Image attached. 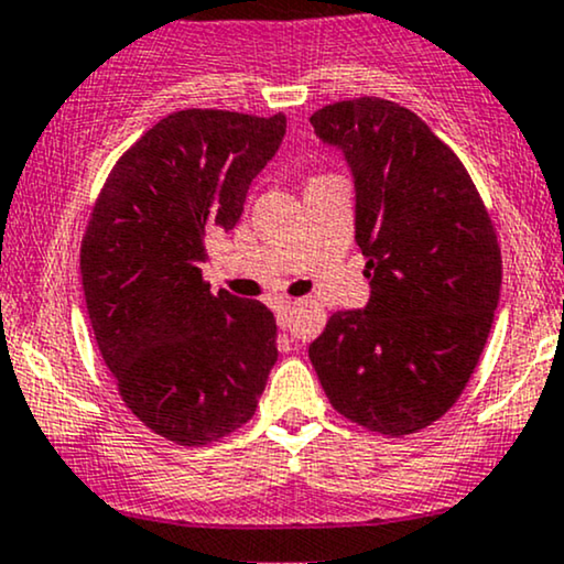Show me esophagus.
<instances>
[{"label":"esophagus","mask_w":564,"mask_h":564,"mask_svg":"<svg viewBox=\"0 0 564 564\" xmlns=\"http://www.w3.org/2000/svg\"><path fill=\"white\" fill-rule=\"evenodd\" d=\"M291 310H294V302H289V300L275 302V318H278V326H281V328L289 326Z\"/></svg>","instance_id":"esophagus-1"}]
</instances>
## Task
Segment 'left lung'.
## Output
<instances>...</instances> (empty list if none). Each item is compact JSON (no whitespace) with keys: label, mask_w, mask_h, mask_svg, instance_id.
Segmentation results:
<instances>
[{"label":"left lung","mask_w":564,"mask_h":564,"mask_svg":"<svg viewBox=\"0 0 564 564\" xmlns=\"http://www.w3.org/2000/svg\"><path fill=\"white\" fill-rule=\"evenodd\" d=\"M355 183V241L371 296L310 345L323 392L349 422L411 435L456 403L488 341L501 249L456 153L408 108L358 97L310 116Z\"/></svg>","instance_id":"left-lung-1"}]
</instances>
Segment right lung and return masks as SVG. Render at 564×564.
Instances as JSON below:
<instances>
[{
	"label": "right lung",
	"instance_id": "obj_1",
	"mask_svg": "<svg viewBox=\"0 0 564 564\" xmlns=\"http://www.w3.org/2000/svg\"><path fill=\"white\" fill-rule=\"evenodd\" d=\"M286 134L270 119L191 108L116 161L82 241V286L102 360L129 411L177 445H209L254 416L278 360L262 302L215 296L206 241L241 219Z\"/></svg>",
	"mask_w": 564,
	"mask_h": 564
}]
</instances>
